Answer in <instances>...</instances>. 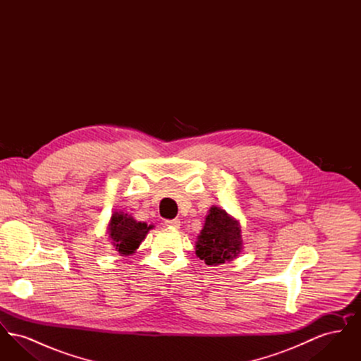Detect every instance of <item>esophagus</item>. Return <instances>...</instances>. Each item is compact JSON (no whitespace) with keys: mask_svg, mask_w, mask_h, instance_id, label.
I'll list each match as a JSON object with an SVG mask.
<instances>
[{"mask_svg":"<svg viewBox=\"0 0 361 361\" xmlns=\"http://www.w3.org/2000/svg\"><path fill=\"white\" fill-rule=\"evenodd\" d=\"M165 224H166L168 227H173V228H180L181 222H180L178 219H172V221H165Z\"/></svg>","mask_w":361,"mask_h":361,"instance_id":"34e87169","label":"esophagus"}]
</instances>
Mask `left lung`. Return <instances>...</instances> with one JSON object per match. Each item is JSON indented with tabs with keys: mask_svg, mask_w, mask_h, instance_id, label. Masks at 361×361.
<instances>
[{
	"mask_svg": "<svg viewBox=\"0 0 361 361\" xmlns=\"http://www.w3.org/2000/svg\"><path fill=\"white\" fill-rule=\"evenodd\" d=\"M242 247L240 221L221 207H211L204 226L197 235L196 256L207 265L216 267L238 257Z\"/></svg>",
	"mask_w": 361,
	"mask_h": 361,
	"instance_id": "8db88e82",
	"label": "left lung"
}]
</instances>
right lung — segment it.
<instances>
[{"mask_svg": "<svg viewBox=\"0 0 361 361\" xmlns=\"http://www.w3.org/2000/svg\"><path fill=\"white\" fill-rule=\"evenodd\" d=\"M153 227V224L137 222L123 211H115L106 226V234L115 250L123 257H127L137 252L140 242L146 238Z\"/></svg>", "mask_w": 361, "mask_h": 361, "instance_id": "obj_1", "label": "right lung"}]
</instances>
